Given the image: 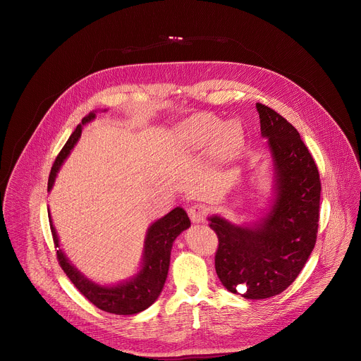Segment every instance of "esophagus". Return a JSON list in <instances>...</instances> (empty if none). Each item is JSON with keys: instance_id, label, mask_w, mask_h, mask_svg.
I'll return each mask as SVG.
<instances>
[{"instance_id": "1", "label": "esophagus", "mask_w": 361, "mask_h": 361, "mask_svg": "<svg viewBox=\"0 0 361 361\" xmlns=\"http://www.w3.org/2000/svg\"><path fill=\"white\" fill-rule=\"evenodd\" d=\"M209 214V209L205 204H192L188 209V216L192 223H202Z\"/></svg>"}]
</instances>
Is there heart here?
<instances>
[{
    "mask_svg": "<svg viewBox=\"0 0 361 361\" xmlns=\"http://www.w3.org/2000/svg\"><path fill=\"white\" fill-rule=\"evenodd\" d=\"M220 127V121L209 116L191 117L183 123L180 138L187 148H210L216 142L224 149H233L238 144V128L234 123Z\"/></svg>",
    "mask_w": 361,
    "mask_h": 361,
    "instance_id": "heart-1",
    "label": "heart"
}]
</instances>
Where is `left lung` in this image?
I'll use <instances>...</instances> for the list:
<instances>
[{
	"label": "left lung",
	"instance_id": "obj_1",
	"mask_svg": "<svg viewBox=\"0 0 361 361\" xmlns=\"http://www.w3.org/2000/svg\"><path fill=\"white\" fill-rule=\"evenodd\" d=\"M262 135L269 138L274 171V201L252 226H235L212 216L219 237L216 273L223 286L244 298L283 293L310 257L319 228L322 183L298 131L270 107L255 104Z\"/></svg>",
	"mask_w": 361,
	"mask_h": 361
}]
</instances>
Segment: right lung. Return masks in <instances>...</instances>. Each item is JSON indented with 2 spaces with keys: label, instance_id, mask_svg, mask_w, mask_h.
<instances>
[{
  "label": "right lung",
  "instance_id": "right-lung-1",
  "mask_svg": "<svg viewBox=\"0 0 361 361\" xmlns=\"http://www.w3.org/2000/svg\"><path fill=\"white\" fill-rule=\"evenodd\" d=\"M95 113H90L85 116L81 121V124L77 126L74 133L70 135L68 141L60 151L57 156L53 169H51L49 178H48V191L53 188L57 173L60 171V167L63 166L64 160L68 157L70 151L77 144L82 126L94 120ZM49 219V227L51 234H53L54 245L57 250V259L67 274V277L71 280V283L78 288V291L90 300L99 310L107 312L111 314L118 316H131L137 314L145 308H148L154 301H156L164 287L169 267H170V255L174 240L190 227V219L187 213L181 207H176L171 210L167 216L161 217L160 220L154 221L145 235L144 241V252H142V263L140 271L116 286H99L87 277H84L66 257L63 250L60 248V241L57 231L51 221V214L48 213Z\"/></svg>",
  "mask_w": 361,
  "mask_h": 361
}]
</instances>
